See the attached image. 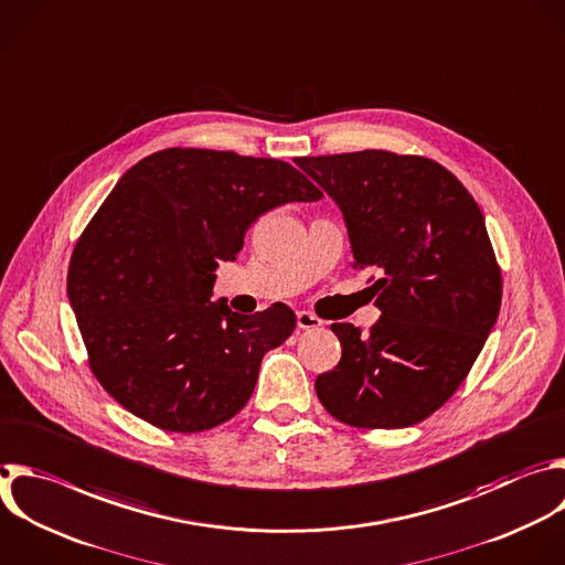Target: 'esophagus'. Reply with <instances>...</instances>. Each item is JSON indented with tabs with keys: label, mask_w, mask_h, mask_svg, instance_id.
<instances>
[{
	"label": "esophagus",
	"mask_w": 565,
	"mask_h": 565,
	"mask_svg": "<svg viewBox=\"0 0 565 565\" xmlns=\"http://www.w3.org/2000/svg\"><path fill=\"white\" fill-rule=\"evenodd\" d=\"M297 326H299L301 330L319 328V326H321V319H317L315 315H310V312H306V310H299V312H297Z\"/></svg>",
	"instance_id": "34e87169"
}]
</instances>
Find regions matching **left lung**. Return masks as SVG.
I'll return each instance as SVG.
<instances>
[{
    "label": "left lung",
    "mask_w": 565,
    "mask_h": 565,
    "mask_svg": "<svg viewBox=\"0 0 565 565\" xmlns=\"http://www.w3.org/2000/svg\"><path fill=\"white\" fill-rule=\"evenodd\" d=\"M295 163L339 206L352 268H374L382 319L332 323L341 361L315 382L356 428H408L461 386L501 308V270L463 183L426 157L361 150Z\"/></svg>",
    "instance_id": "8db88e82"
}]
</instances>
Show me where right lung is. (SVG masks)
Returning a JSON list of instances; mask_svg holds the SVG:
<instances>
[{"mask_svg":"<svg viewBox=\"0 0 565 565\" xmlns=\"http://www.w3.org/2000/svg\"><path fill=\"white\" fill-rule=\"evenodd\" d=\"M319 188L286 161L168 148L121 174L68 268V301L99 384L135 417L202 433L250 399L268 350L297 317L213 301L220 262H235L250 224Z\"/></svg>","mask_w":565,"mask_h":565,"instance_id":"1","label":"right lung"}]
</instances>
